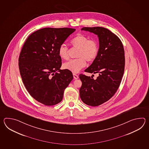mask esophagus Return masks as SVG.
<instances>
[{"mask_svg": "<svg viewBox=\"0 0 149 149\" xmlns=\"http://www.w3.org/2000/svg\"><path fill=\"white\" fill-rule=\"evenodd\" d=\"M73 78H74V79H77L79 78V76H78V75L76 74H74V73H73Z\"/></svg>", "mask_w": 149, "mask_h": 149, "instance_id": "1", "label": "esophagus"}]
</instances>
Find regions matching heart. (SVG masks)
Masks as SVG:
<instances>
[{
    "instance_id": "obj_1",
    "label": "heart",
    "mask_w": 149,
    "mask_h": 149,
    "mask_svg": "<svg viewBox=\"0 0 149 149\" xmlns=\"http://www.w3.org/2000/svg\"><path fill=\"white\" fill-rule=\"evenodd\" d=\"M71 44L73 47L79 48L77 54L79 58L64 63L63 68L72 73H78L86 65V60L91 62L96 58L98 53V43L95 39H89L87 36L78 34L71 40ZM58 54L62 59L67 60L69 58V49L66 45H61Z\"/></svg>"
}]
</instances>
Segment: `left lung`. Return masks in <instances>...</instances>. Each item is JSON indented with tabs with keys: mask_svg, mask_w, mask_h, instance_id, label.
<instances>
[{
	"mask_svg": "<svg viewBox=\"0 0 149 149\" xmlns=\"http://www.w3.org/2000/svg\"><path fill=\"white\" fill-rule=\"evenodd\" d=\"M81 30L97 35L99 49L97 56L85 71L98 73L96 79L80 74L82 86L80 97L86 104L96 107L108 101L119 88L125 69V52L120 39L107 29L84 27Z\"/></svg>",
	"mask_w": 149,
	"mask_h": 149,
	"instance_id": "left-lung-1",
	"label": "left lung"
}]
</instances>
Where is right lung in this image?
Segmentation results:
<instances>
[{
    "mask_svg": "<svg viewBox=\"0 0 149 149\" xmlns=\"http://www.w3.org/2000/svg\"><path fill=\"white\" fill-rule=\"evenodd\" d=\"M75 30L39 29L29 36L20 52L19 66L23 82L30 95L45 105L61 102L64 89L73 79L71 71L61 70L58 49Z\"/></svg>",
    "mask_w": 149,
    "mask_h": 149,
    "instance_id": "add662e5",
    "label": "right lung"
}]
</instances>
